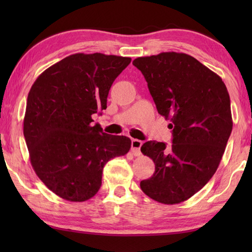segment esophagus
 Here are the masks:
<instances>
[{
	"mask_svg": "<svg viewBox=\"0 0 252 252\" xmlns=\"http://www.w3.org/2000/svg\"><path fill=\"white\" fill-rule=\"evenodd\" d=\"M143 145V142L140 140H132L131 144V151L134 156H141V147Z\"/></svg>",
	"mask_w": 252,
	"mask_h": 252,
	"instance_id": "34e87169",
	"label": "esophagus"
}]
</instances>
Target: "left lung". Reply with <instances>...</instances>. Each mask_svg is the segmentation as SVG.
<instances>
[{"label":"left lung","mask_w":252,"mask_h":252,"mask_svg":"<svg viewBox=\"0 0 252 252\" xmlns=\"http://www.w3.org/2000/svg\"><path fill=\"white\" fill-rule=\"evenodd\" d=\"M157 110L171 121L172 144L148 141L141 152L155 173L141 189L164 205L185 201L205 186L220 164L233 129L231 100L217 73L184 53L165 52L133 61Z\"/></svg>","instance_id":"obj_1"}]
</instances>
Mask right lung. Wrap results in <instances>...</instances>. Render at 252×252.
I'll return each instance as SVG.
<instances>
[{
	"label": "right lung",
	"instance_id": "add662e5",
	"mask_svg": "<svg viewBox=\"0 0 252 252\" xmlns=\"http://www.w3.org/2000/svg\"><path fill=\"white\" fill-rule=\"evenodd\" d=\"M130 63V57L78 53L47 68L30 89L24 119L30 162L63 199L92 198L105 164L130 151L129 137L92 125V115L107 108L112 83Z\"/></svg>",
	"mask_w": 252,
	"mask_h": 252
}]
</instances>
